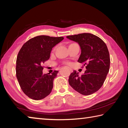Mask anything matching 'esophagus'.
Segmentation results:
<instances>
[{
  "label": "esophagus",
  "mask_w": 128,
  "mask_h": 128,
  "mask_svg": "<svg viewBox=\"0 0 128 128\" xmlns=\"http://www.w3.org/2000/svg\"><path fill=\"white\" fill-rule=\"evenodd\" d=\"M69 70H70V71H72V69H70V68H69Z\"/></svg>",
  "instance_id": "esophagus-1"
}]
</instances>
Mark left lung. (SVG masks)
I'll use <instances>...</instances> for the list:
<instances>
[{"mask_svg": "<svg viewBox=\"0 0 128 128\" xmlns=\"http://www.w3.org/2000/svg\"><path fill=\"white\" fill-rule=\"evenodd\" d=\"M66 38L80 44L81 54L78 62L85 66L86 69L81 76L73 71L69 76V85L81 94H92L102 86L109 72L110 57L107 45L102 39L90 33L68 36Z\"/></svg>", "mask_w": 128, "mask_h": 128, "instance_id": "left-lung-1", "label": "left lung"}]
</instances>
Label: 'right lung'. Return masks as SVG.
Listing matches in <instances>:
<instances>
[{
    "label": "right lung",
    "instance_id": "obj_1",
    "mask_svg": "<svg viewBox=\"0 0 128 128\" xmlns=\"http://www.w3.org/2000/svg\"><path fill=\"white\" fill-rule=\"evenodd\" d=\"M63 39L62 36H36L25 42L18 52L16 77L22 92L29 98L40 100L51 93L58 71L43 74L42 65L50 59L53 47Z\"/></svg>",
    "mask_w": 128,
    "mask_h": 128
}]
</instances>
